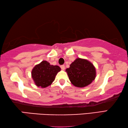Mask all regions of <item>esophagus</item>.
Wrapping results in <instances>:
<instances>
[{"mask_svg":"<svg viewBox=\"0 0 128 128\" xmlns=\"http://www.w3.org/2000/svg\"><path fill=\"white\" fill-rule=\"evenodd\" d=\"M60 68H61V69H62V70H64V69H65V66H64V65H62V66H60Z\"/></svg>","mask_w":128,"mask_h":128,"instance_id":"1","label":"esophagus"}]
</instances>
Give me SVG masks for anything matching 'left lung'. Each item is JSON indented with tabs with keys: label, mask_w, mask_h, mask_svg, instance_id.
Returning a JSON list of instances; mask_svg holds the SVG:
<instances>
[{
	"label": "left lung",
	"mask_w": 128,
	"mask_h": 128,
	"mask_svg": "<svg viewBox=\"0 0 128 128\" xmlns=\"http://www.w3.org/2000/svg\"><path fill=\"white\" fill-rule=\"evenodd\" d=\"M69 79L73 85L84 88L90 85L96 77V70L88 60L77 58L66 69Z\"/></svg>",
	"instance_id": "left-lung-1"
}]
</instances>
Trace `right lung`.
I'll use <instances>...</instances> for the list:
<instances>
[{"instance_id":"1","label":"right lung","mask_w":128,"mask_h":128,"mask_svg":"<svg viewBox=\"0 0 128 128\" xmlns=\"http://www.w3.org/2000/svg\"><path fill=\"white\" fill-rule=\"evenodd\" d=\"M61 68L58 66L50 65L47 61H42L34 67L32 77L36 85L45 88L51 85Z\"/></svg>"}]
</instances>
